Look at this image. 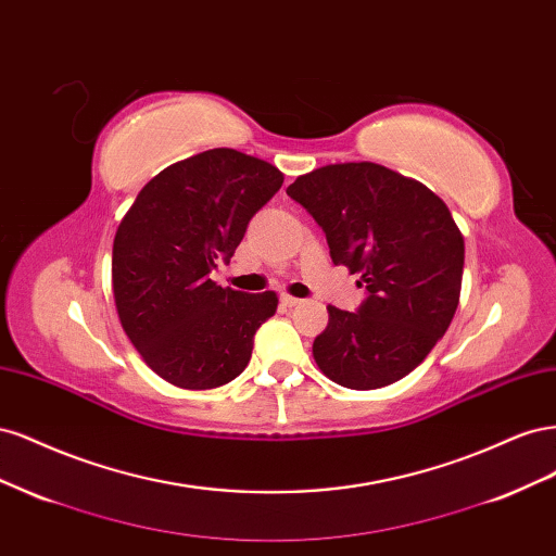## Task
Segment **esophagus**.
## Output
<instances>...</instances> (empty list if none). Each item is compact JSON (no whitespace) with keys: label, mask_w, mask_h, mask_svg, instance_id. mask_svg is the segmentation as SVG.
Segmentation results:
<instances>
[{"label":"esophagus","mask_w":556,"mask_h":556,"mask_svg":"<svg viewBox=\"0 0 556 556\" xmlns=\"http://www.w3.org/2000/svg\"><path fill=\"white\" fill-rule=\"evenodd\" d=\"M280 301H282V306H288V308H294V306L301 304V299H296V296H292V294H282Z\"/></svg>","instance_id":"1"}]
</instances>
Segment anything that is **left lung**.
<instances>
[{
	"mask_svg": "<svg viewBox=\"0 0 556 556\" xmlns=\"http://www.w3.org/2000/svg\"><path fill=\"white\" fill-rule=\"evenodd\" d=\"M288 194L327 233L333 264L359 274L357 313L327 306L313 357L348 390H378L408 376L443 339L459 306L464 237L427 185L382 164H327Z\"/></svg>",
	"mask_w": 556,
	"mask_h": 556,
	"instance_id": "obj_1",
	"label": "left lung"
}]
</instances>
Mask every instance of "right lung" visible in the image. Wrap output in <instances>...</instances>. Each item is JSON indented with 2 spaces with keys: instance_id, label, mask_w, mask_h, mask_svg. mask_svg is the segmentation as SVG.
Listing matches in <instances>:
<instances>
[{
  "instance_id": "obj_1",
  "label": "right lung",
  "mask_w": 556,
  "mask_h": 556,
  "mask_svg": "<svg viewBox=\"0 0 556 556\" xmlns=\"http://www.w3.org/2000/svg\"><path fill=\"white\" fill-rule=\"evenodd\" d=\"M282 185L274 164L213 148L166 166L125 213L113 241V296L141 359L182 390H213L243 374L276 292L245 294L211 280L250 217Z\"/></svg>"
}]
</instances>
